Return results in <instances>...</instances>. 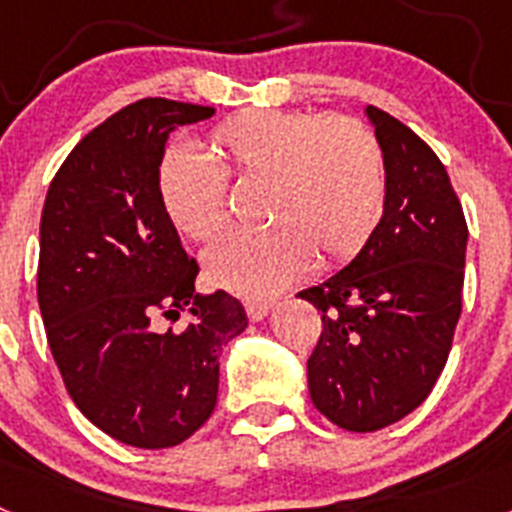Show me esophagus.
<instances>
[{
    "instance_id": "obj_1",
    "label": "esophagus",
    "mask_w": 512,
    "mask_h": 512,
    "mask_svg": "<svg viewBox=\"0 0 512 512\" xmlns=\"http://www.w3.org/2000/svg\"><path fill=\"white\" fill-rule=\"evenodd\" d=\"M271 307H274V302H271V300H248L246 302L248 320H253V323H259V320H264L266 315H269Z\"/></svg>"
}]
</instances>
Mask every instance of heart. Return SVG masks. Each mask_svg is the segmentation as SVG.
<instances>
[{
	"mask_svg": "<svg viewBox=\"0 0 512 512\" xmlns=\"http://www.w3.org/2000/svg\"><path fill=\"white\" fill-rule=\"evenodd\" d=\"M205 161L169 148L158 164V200L189 241H212L230 220L228 182L261 187L266 228L233 233L207 251L212 284L241 297H269L315 259L318 269L351 261L384 210L379 138L354 115L246 110L207 135Z\"/></svg>",
	"mask_w": 512,
	"mask_h": 512,
	"instance_id": "obj_1",
	"label": "heart"
}]
</instances>
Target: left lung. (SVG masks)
<instances>
[{
    "label": "left lung",
    "mask_w": 512,
    "mask_h": 512,
    "mask_svg": "<svg viewBox=\"0 0 512 512\" xmlns=\"http://www.w3.org/2000/svg\"><path fill=\"white\" fill-rule=\"evenodd\" d=\"M384 156V212L346 269L302 289L323 318L307 359L315 408L372 433L413 413L449 359L461 315L467 220L446 166L390 112L366 107Z\"/></svg>",
    "instance_id": "left-lung-1"
}]
</instances>
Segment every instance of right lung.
Returning <instances> with one entry per match:
<instances>
[{
	"label": "right lung",
	"mask_w": 512,
	"mask_h": 512,
	"mask_svg": "<svg viewBox=\"0 0 512 512\" xmlns=\"http://www.w3.org/2000/svg\"><path fill=\"white\" fill-rule=\"evenodd\" d=\"M212 115L138 99L81 138L45 194L38 302L48 346L76 408L135 449H169L205 425L223 346L248 325L228 292H194L200 266L158 200L166 138ZM184 309L187 329L155 328Z\"/></svg>",
	"instance_id": "add662e5"
}]
</instances>
